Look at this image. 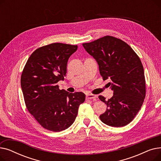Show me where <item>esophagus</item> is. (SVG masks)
Listing matches in <instances>:
<instances>
[{"instance_id":"1","label":"esophagus","mask_w":161,"mask_h":161,"mask_svg":"<svg viewBox=\"0 0 161 161\" xmlns=\"http://www.w3.org/2000/svg\"><path fill=\"white\" fill-rule=\"evenodd\" d=\"M86 98L87 99H96L97 98V95H92V94H87L86 95Z\"/></svg>"}]
</instances>
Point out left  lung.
<instances>
[{"label": "left lung", "instance_id": "1", "mask_svg": "<svg viewBox=\"0 0 161 161\" xmlns=\"http://www.w3.org/2000/svg\"><path fill=\"white\" fill-rule=\"evenodd\" d=\"M97 61L103 80L108 83L114 95L108 100L99 99L107 105L100 119L107 125L121 127L130 123L140 109L146 97L143 68L131 47L117 38L106 36L82 44Z\"/></svg>", "mask_w": 161, "mask_h": 161}]
</instances>
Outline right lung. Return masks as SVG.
<instances>
[{
    "label": "right lung",
    "instance_id": "obj_1",
    "mask_svg": "<svg viewBox=\"0 0 161 161\" xmlns=\"http://www.w3.org/2000/svg\"><path fill=\"white\" fill-rule=\"evenodd\" d=\"M78 46L53 43L34 52L25 64L21 86L29 113L47 130L60 132L74 122L80 105L86 99L82 92L60 90L57 83L64 80L69 57Z\"/></svg>",
    "mask_w": 161,
    "mask_h": 161
}]
</instances>
